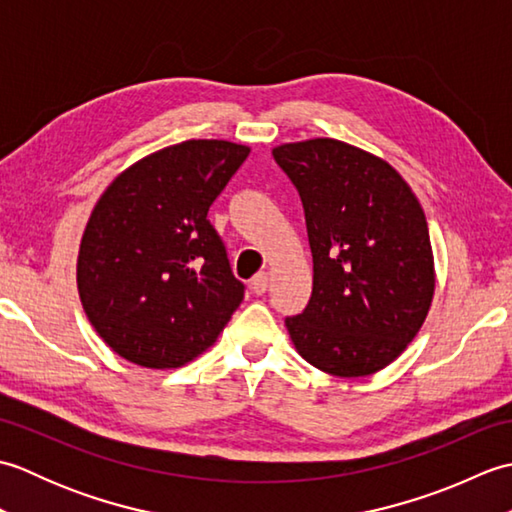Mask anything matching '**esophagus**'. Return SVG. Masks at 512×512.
I'll return each instance as SVG.
<instances>
[{
  "mask_svg": "<svg viewBox=\"0 0 512 512\" xmlns=\"http://www.w3.org/2000/svg\"><path fill=\"white\" fill-rule=\"evenodd\" d=\"M250 290H253L255 295H264V292L268 290V275L257 273L253 279H250Z\"/></svg>",
  "mask_w": 512,
  "mask_h": 512,
  "instance_id": "esophagus-1",
  "label": "esophagus"
}]
</instances>
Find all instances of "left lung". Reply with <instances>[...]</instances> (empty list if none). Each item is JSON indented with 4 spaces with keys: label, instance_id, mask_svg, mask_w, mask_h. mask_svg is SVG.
Here are the masks:
<instances>
[{
    "label": "left lung",
    "instance_id": "1",
    "mask_svg": "<svg viewBox=\"0 0 512 512\" xmlns=\"http://www.w3.org/2000/svg\"><path fill=\"white\" fill-rule=\"evenodd\" d=\"M299 191L312 250V297L286 328L325 374L358 378L405 352L436 288L427 217L400 173L334 138L273 149Z\"/></svg>",
    "mask_w": 512,
    "mask_h": 512
}]
</instances>
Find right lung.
<instances>
[{
	"label": "right lung",
	"instance_id": "1",
	"mask_svg": "<svg viewBox=\"0 0 512 512\" xmlns=\"http://www.w3.org/2000/svg\"><path fill=\"white\" fill-rule=\"evenodd\" d=\"M248 151L184 140L125 169L96 202L76 284L94 330L129 363L193 361L242 303L244 284L206 213Z\"/></svg>",
	"mask_w": 512,
	"mask_h": 512
}]
</instances>
